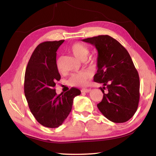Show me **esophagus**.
Instances as JSON below:
<instances>
[{"mask_svg":"<svg viewBox=\"0 0 156 156\" xmlns=\"http://www.w3.org/2000/svg\"><path fill=\"white\" fill-rule=\"evenodd\" d=\"M90 90H91V89H83L81 90V91L83 93H89Z\"/></svg>","mask_w":156,"mask_h":156,"instance_id":"esophagus-1","label":"esophagus"}]
</instances>
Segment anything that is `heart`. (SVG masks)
<instances>
[{"mask_svg":"<svg viewBox=\"0 0 156 156\" xmlns=\"http://www.w3.org/2000/svg\"><path fill=\"white\" fill-rule=\"evenodd\" d=\"M70 51L73 55L80 61H84L89 55L90 50L86 45L82 43H75L70 47ZM56 68L58 71H61V57H58L56 61ZM90 73L89 72H82L73 73L68 80V84L71 86L84 87L87 85L90 78Z\"/></svg>","mask_w":156,"mask_h":156,"instance_id":"b5f03b06","label":"heart"}]
</instances>
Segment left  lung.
I'll use <instances>...</instances> for the list:
<instances>
[{"label":"left lung","instance_id":"left-lung-1","mask_svg":"<svg viewBox=\"0 0 156 156\" xmlns=\"http://www.w3.org/2000/svg\"><path fill=\"white\" fill-rule=\"evenodd\" d=\"M83 41L93 45L98 52V71L93 80L104 85L100 88L104 95L97 105L98 109L112 122H126L135 114L140 98L139 76L130 55L109 35Z\"/></svg>","mask_w":156,"mask_h":156}]
</instances>
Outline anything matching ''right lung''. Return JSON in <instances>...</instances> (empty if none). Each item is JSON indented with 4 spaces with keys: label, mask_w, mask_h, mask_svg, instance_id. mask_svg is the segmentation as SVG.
Here are the masks:
<instances>
[{
    "label": "right lung",
    "mask_w": 156,
    "mask_h": 156,
    "mask_svg": "<svg viewBox=\"0 0 156 156\" xmlns=\"http://www.w3.org/2000/svg\"><path fill=\"white\" fill-rule=\"evenodd\" d=\"M64 40L45 41L37 46L28 63L24 76V95L30 110L41 125L55 128L62 125L72 110L73 100L81 93L72 87L57 95L56 51Z\"/></svg>",
    "instance_id": "1"
}]
</instances>
